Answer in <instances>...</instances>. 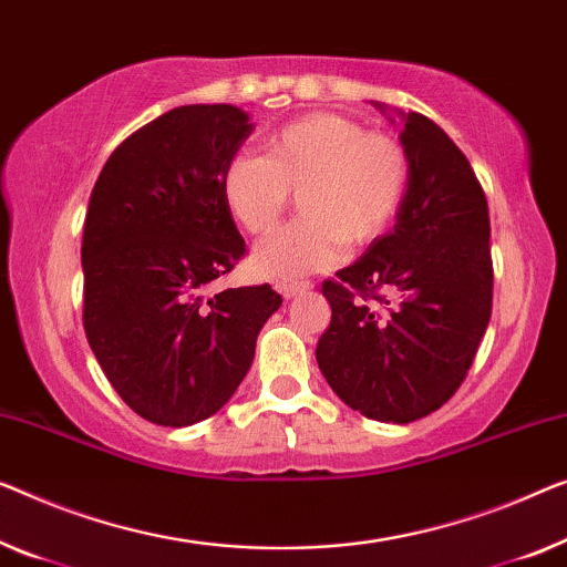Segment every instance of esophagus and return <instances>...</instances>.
Segmentation results:
<instances>
[{"label":"esophagus","instance_id":"obj_1","mask_svg":"<svg viewBox=\"0 0 567 567\" xmlns=\"http://www.w3.org/2000/svg\"><path fill=\"white\" fill-rule=\"evenodd\" d=\"M277 290H280L287 300H292L306 290H310V282H280L277 285Z\"/></svg>","mask_w":567,"mask_h":567}]
</instances>
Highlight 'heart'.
<instances>
[{
  "mask_svg": "<svg viewBox=\"0 0 567 567\" xmlns=\"http://www.w3.org/2000/svg\"><path fill=\"white\" fill-rule=\"evenodd\" d=\"M410 155L392 134L341 114H308L265 142V157L239 152L221 173V196L251 236L280 224L298 193L302 218L261 241L251 267L267 280H295L341 259L343 241L367 247L400 214Z\"/></svg>",
  "mask_w": 567,
  "mask_h": 567,
  "instance_id": "b5f03b06",
  "label": "heart"
}]
</instances>
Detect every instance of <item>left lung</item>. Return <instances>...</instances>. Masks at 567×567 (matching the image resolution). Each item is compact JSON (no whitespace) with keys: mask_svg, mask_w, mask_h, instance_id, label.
I'll return each mask as SVG.
<instances>
[{"mask_svg":"<svg viewBox=\"0 0 567 567\" xmlns=\"http://www.w3.org/2000/svg\"><path fill=\"white\" fill-rule=\"evenodd\" d=\"M400 116L408 196L392 231L323 282L331 326L316 359L351 410L404 425L466 379L492 318L494 269L486 196L466 155L427 116Z\"/></svg>","mask_w":567,"mask_h":567,"instance_id":"8db88e82","label":"left lung"}]
</instances>
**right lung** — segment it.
I'll list each match as a JSON object with an SVG mask.
<instances>
[{
    "label": "right lung",
    "instance_id": "obj_1",
    "mask_svg": "<svg viewBox=\"0 0 567 567\" xmlns=\"http://www.w3.org/2000/svg\"><path fill=\"white\" fill-rule=\"evenodd\" d=\"M251 130L231 104L171 109L112 152L91 190L83 328L116 394L155 425L216 415L282 306L269 285L206 298L247 251L221 173Z\"/></svg>",
    "mask_w": 567,
    "mask_h": 567
}]
</instances>
